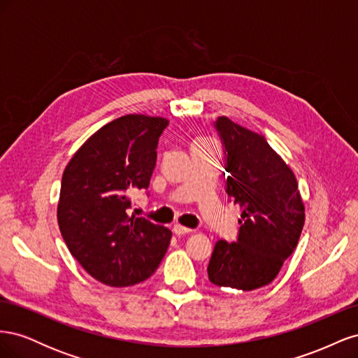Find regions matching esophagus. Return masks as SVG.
<instances>
[{
	"instance_id": "1",
	"label": "esophagus",
	"mask_w": 358,
	"mask_h": 358,
	"mask_svg": "<svg viewBox=\"0 0 358 358\" xmlns=\"http://www.w3.org/2000/svg\"><path fill=\"white\" fill-rule=\"evenodd\" d=\"M173 231H175L178 236H182V234H188V233H191L192 230H191V229H188V227H183V225H180V224H175V225H173Z\"/></svg>"
}]
</instances>
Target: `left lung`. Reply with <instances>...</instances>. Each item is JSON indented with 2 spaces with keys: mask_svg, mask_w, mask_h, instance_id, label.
<instances>
[{
  "mask_svg": "<svg viewBox=\"0 0 358 358\" xmlns=\"http://www.w3.org/2000/svg\"><path fill=\"white\" fill-rule=\"evenodd\" d=\"M227 196L242 208L236 242L218 241L208 267L218 287L252 291L268 285L294 251L305 225V203L294 171L263 134L220 116Z\"/></svg>",
  "mask_w": 358,
  "mask_h": 358,
  "instance_id": "obj_1",
  "label": "left lung"
}]
</instances>
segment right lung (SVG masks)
I'll use <instances>...</instances> for the list:
<instances>
[{"instance_id": "add662e5", "label": "right lung", "mask_w": 358, "mask_h": 358, "mask_svg": "<svg viewBox=\"0 0 358 358\" xmlns=\"http://www.w3.org/2000/svg\"><path fill=\"white\" fill-rule=\"evenodd\" d=\"M167 124L146 115L117 117L86 140L62 173L57 218L64 242L104 285L142 282L167 252L171 231L129 215V196L149 187Z\"/></svg>"}]
</instances>
